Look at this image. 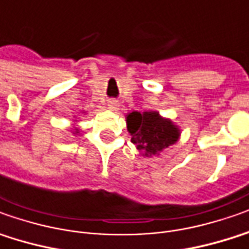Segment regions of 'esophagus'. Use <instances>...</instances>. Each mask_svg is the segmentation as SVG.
Returning <instances> with one entry per match:
<instances>
[{
    "label": "esophagus",
    "mask_w": 249,
    "mask_h": 249,
    "mask_svg": "<svg viewBox=\"0 0 249 249\" xmlns=\"http://www.w3.org/2000/svg\"><path fill=\"white\" fill-rule=\"evenodd\" d=\"M118 107H119L118 102H115V100H109V102H108V108H109L111 111H116Z\"/></svg>",
    "instance_id": "esophagus-1"
}]
</instances>
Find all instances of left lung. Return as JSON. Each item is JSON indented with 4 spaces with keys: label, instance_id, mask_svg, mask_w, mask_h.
<instances>
[{
    "label": "left lung",
    "instance_id": "obj_1",
    "mask_svg": "<svg viewBox=\"0 0 249 249\" xmlns=\"http://www.w3.org/2000/svg\"><path fill=\"white\" fill-rule=\"evenodd\" d=\"M127 131L143 157H153L179 141L181 130L159 111H133L126 115Z\"/></svg>",
    "mask_w": 249,
    "mask_h": 249
}]
</instances>
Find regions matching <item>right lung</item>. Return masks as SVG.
Here are the masks:
<instances>
[{
  "instance_id": "obj_1",
  "label": "right lung",
  "mask_w": 249,
  "mask_h": 249,
  "mask_svg": "<svg viewBox=\"0 0 249 249\" xmlns=\"http://www.w3.org/2000/svg\"><path fill=\"white\" fill-rule=\"evenodd\" d=\"M85 115V112H84ZM73 134L74 135H80V127H78V121H77V118L74 116V121H73Z\"/></svg>"
}]
</instances>
